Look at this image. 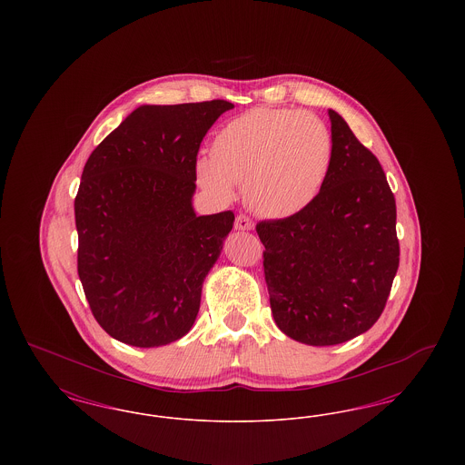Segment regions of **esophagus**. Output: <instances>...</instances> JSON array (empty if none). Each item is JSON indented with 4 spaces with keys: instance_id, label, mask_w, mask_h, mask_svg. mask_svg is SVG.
<instances>
[{
    "instance_id": "esophagus-1",
    "label": "esophagus",
    "mask_w": 465,
    "mask_h": 465,
    "mask_svg": "<svg viewBox=\"0 0 465 465\" xmlns=\"http://www.w3.org/2000/svg\"><path fill=\"white\" fill-rule=\"evenodd\" d=\"M235 228L241 230V232H247V230H252V228H254V223H252V220H251L249 216L239 214V216L235 218Z\"/></svg>"
}]
</instances>
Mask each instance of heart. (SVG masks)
<instances>
[{
  "instance_id": "b5f03b06",
  "label": "heart",
  "mask_w": 465,
  "mask_h": 465,
  "mask_svg": "<svg viewBox=\"0 0 465 465\" xmlns=\"http://www.w3.org/2000/svg\"><path fill=\"white\" fill-rule=\"evenodd\" d=\"M211 153L195 160L197 183L211 197L230 202L243 183V197L256 214L286 220L321 195L334 146L331 131L315 114L254 108L223 125Z\"/></svg>"
}]
</instances>
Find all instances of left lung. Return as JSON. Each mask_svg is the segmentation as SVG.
Here are the masks:
<instances>
[{
	"instance_id": "obj_1",
	"label": "left lung",
	"mask_w": 465,
	"mask_h": 465,
	"mask_svg": "<svg viewBox=\"0 0 465 465\" xmlns=\"http://www.w3.org/2000/svg\"><path fill=\"white\" fill-rule=\"evenodd\" d=\"M328 113L334 156L321 195L298 216L256 224L273 321L313 347L368 331L399 266L396 200L385 173L347 122Z\"/></svg>"
}]
</instances>
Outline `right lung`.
Returning <instances> with one entry per match:
<instances>
[{"instance_id":"obj_1","label":"right lung","mask_w":465,"mask_h":465,"mask_svg":"<svg viewBox=\"0 0 465 465\" xmlns=\"http://www.w3.org/2000/svg\"><path fill=\"white\" fill-rule=\"evenodd\" d=\"M228 101L134 110L92 152L74 199L78 275L114 340L162 347L192 330L235 216L193 211L200 143Z\"/></svg>"}]
</instances>
